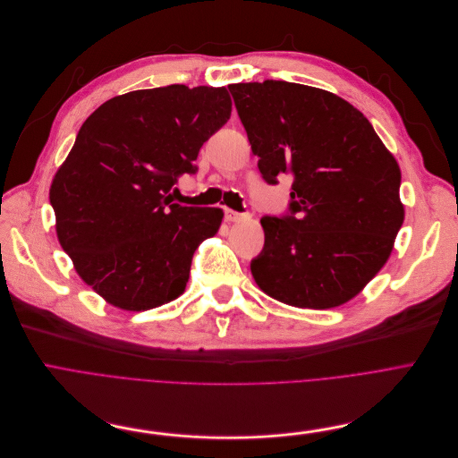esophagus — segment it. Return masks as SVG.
<instances>
[{
	"label": "esophagus",
	"mask_w": 458,
	"mask_h": 458,
	"mask_svg": "<svg viewBox=\"0 0 458 458\" xmlns=\"http://www.w3.org/2000/svg\"><path fill=\"white\" fill-rule=\"evenodd\" d=\"M242 220H246L244 214L236 212V210H231V208H225V222L236 224V222H242Z\"/></svg>",
	"instance_id": "esophagus-1"
}]
</instances>
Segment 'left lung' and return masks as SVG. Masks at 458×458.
Returning a JSON list of instances; mask_svg holds the SVG:
<instances>
[{
	"mask_svg": "<svg viewBox=\"0 0 458 458\" xmlns=\"http://www.w3.org/2000/svg\"><path fill=\"white\" fill-rule=\"evenodd\" d=\"M259 171L293 175L291 216H265L251 274L293 308L330 310L358 296L386 265L404 222L401 169L367 117L301 83H233Z\"/></svg>",
	"mask_w": 458,
	"mask_h": 458,
	"instance_id": "1",
	"label": "left lung"
}]
</instances>
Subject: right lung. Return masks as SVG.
Here are the masks:
<instances>
[{
  "label": "right lung",
  "instance_id": "1",
  "mask_svg": "<svg viewBox=\"0 0 458 458\" xmlns=\"http://www.w3.org/2000/svg\"><path fill=\"white\" fill-rule=\"evenodd\" d=\"M231 107L225 87L167 85L114 97L81 124L50 203L74 270L114 308L147 311L184 293L224 210L181 207L169 191Z\"/></svg>",
  "mask_w": 458,
  "mask_h": 458
}]
</instances>
